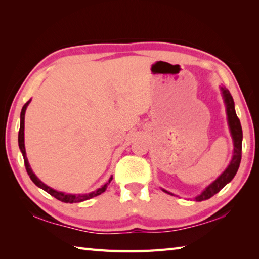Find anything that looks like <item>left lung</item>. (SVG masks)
Returning <instances> with one entry per match:
<instances>
[{
	"mask_svg": "<svg viewBox=\"0 0 259 259\" xmlns=\"http://www.w3.org/2000/svg\"><path fill=\"white\" fill-rule=\"evenodd\" d=\"M221 89H222L225 104H226V112H227L229 130H230V134H232L233 141H234V153H233L232 160H230V163L228 164L226 170H225V171L221 176H219V177L214 180L212 184L209 185L207 188H205L200 192L199 195L195 197L196 201H202V200L209 199V198H211L213 195H216L217 192L221 191L228 183H230V181H232L233 178L235 177L236 172H237L239 164H240V160H241V142H243V130H241L240 121L237 117V114H236L234 99H233L232 95H230V92L224 87H222ZM162 190L164 192H167V194H169V195H172L171 192H169L164 189H162Z\"/></svg>",
	"mask_w": 259,
	"mask_h": 259,
	"instance_id": "8db88e82",
	"label": "left lung"
}]
</instances>
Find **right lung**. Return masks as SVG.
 I'll list each match as a JSON object with an SVG mask.
<instances>
[{"label": "right lung", "instance_id": "right-lung-1", "mask_svg": "<svg viewBox=\"0 0 259 259\" xmlns=\"http://www.w3.org/2000/svg\"><path fill=\"white\" fill-rule=\"evenodd\" d=\"M30 101L31 100H29L24 104L23 108H22V111H21V117H20L21 122H20V130H19V147H20V150L22 152V155H23L25 169H26V171H27V174H29L30 178H31V180L33 181V183H34L37 187H40L41 189L46 190L48 194H50L54 198H57L58 200L62 201V202H69V203L81 202V201H84V200H88V199H91V198L101 195L102 192L106 191L108 185L110 184V181L112 180V176H111V177H110V179L107 181V183L101 187V188H98L97 190L90 192V194H84V195H70V194H64V192H61V191H57V190L52 189L51 187H49L46 184H43L42 181L36 177V176L34 175V172L32 171V169H31L30 164H29V161H27L26 152H25V147H24V115H25V110H26L27 106H29Z\"/></svg>", "mask_w": 259, "mask_h": 259}]
</instances>
